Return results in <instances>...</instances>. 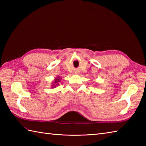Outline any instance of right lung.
<instances>
[{"label": "right lung", "mask_w": 146, "mask_h": 146, "mask_svg": "<svg viewBox=\"0 0 146 146\" xmlns=\"http://www.w3.org/2000/svg\"><path fill=\"white\" fill-rule=\"evenodd\" d=\"M61 79H62V78H61L59 76H56V78H54V80H53V81H52V83H51V87H52V88L56 87V86H58V85H59V83H60V82H61Z\"/></svg>", "instance_id": "add662e5"}]
</instances>
